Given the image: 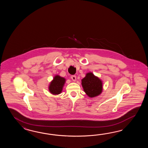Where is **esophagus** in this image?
Here are the masks:
<instances>
[{"mask_svg": "<svg viewBox=\"0 0 148 148\" xmlns=\"http://www.w3.org/2000/svg\"><path fill=\"white\" fill-rule=\"evenodd\" d=\"M71 78L72 79L73 81H75L76 80V76L75 75H72L71 76Z\"/></svg>", "mask_w": 148, "mask_h": 148, "instance_id": "obj_1", "label": "esophagus"}]
</instances>
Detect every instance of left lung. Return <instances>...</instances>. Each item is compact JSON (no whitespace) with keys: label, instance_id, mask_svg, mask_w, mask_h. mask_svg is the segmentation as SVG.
<instances>
[{"label":"left lung","instance_id":"obj_1","mask_svg":"<svg viewBox=\"0 0 148 148\" xmlns=\"http://www.w3.org/2000/svg\"><path fill=\"white\" fill-rule=\"evenodd\" d=\"M82 85L84 90L89 97H95L101 94L103 84L100 79L91 73H87L82 79Z\"/></svg>","mask_w":148,"mask_h":148}]
</instances>
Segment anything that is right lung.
<instances>
[{
	"label": "right lung",
	"mask_w": 148,
	"mask_h": 148,
	"mask_svg": "<svg viewBox=\"0 0 148 148\" xmlns=\"http://www.w3.org/2000/svg\"><path fill=\"white\" fill-rule=\"evenodd\" d=\"M66 79L59 75H56L53 80L51 82L49 89L51 93L53 95H58L62 90Z\"/></svg>",
	"instance_id": "obj_1"
}]
</instances>
